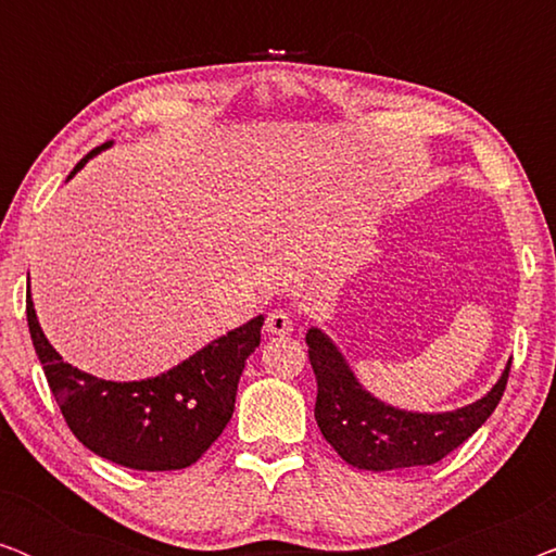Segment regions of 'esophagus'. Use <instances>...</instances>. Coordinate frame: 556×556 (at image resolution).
Segmentation results:
<instances>
[{
    "mask_svg": "<svg viewBox=\"0 0 556 556\" xmlns=\"http://www.w3.org/2000/svg\"><path fill=\"white\" fill-rule=\"evenodd\" d=\"M265 331L276 333V337H286V333L293 331L291 316H288L286 311H273V314L265 318Z\"/></svg>",
    "mask_w": 556,
    "mask_h": 556,
    "instance_id": "1",
    "label": "esophagus"
}]
</instances>
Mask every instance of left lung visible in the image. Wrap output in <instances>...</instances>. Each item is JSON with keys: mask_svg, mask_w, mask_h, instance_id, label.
Wrapping results in <instances>:
<instances>
[{"mask_svg": "<svg viewBox=\"0 0 556 556\" xmlns=\"http://www.w3.org/2000/svg\"><path fill=\"white\" fill-rule=\"evenodd\" d=\"M314 367L316 422L321 435L349 466L364 470H394L432 466L466 443L504 397L508 369L485 397L453 413H405L384 405L364 390L333 341L321 329L306 333Z\"/></svg>", "mask_w": 556, "mask_h": 556, "instance_id": "8db88e82", "label": "left lung"}]
</instances>
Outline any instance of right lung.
Listing matches in <instances>:
<instances>
[{
	"label": "right lung",
	"mask_w": 556,
	"mask_h": 556,
	"mask_svg": "<svg viewBox=\"0 0 556 556\" xmlns=\"http://www.w3.org/2000/svg\"><path fill=\"white\" fill-rule=\"evenodd\" d=\"M109 147L83 156L71 177ZM27 326L60 413L88 451L134 470H179L200 460L230 422L245 359L261 344L263 316L141 382H105L63 362L45 339L29 291Z\"/></svg>",
	"instance_id": "add662e5"
}]
</instances>
